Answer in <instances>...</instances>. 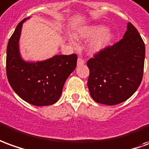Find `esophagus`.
<instances>
[{
	"instance_id": "1",
	"label": "esophagus",
	"mask_w": 149,
	"mask_h": 149,
	"mask_svg": "<svg viewBox=\"0 0 149 149\" xmlns=\"http://www.w3.org/2000/svg\"><path fill=\"white\" fill-rule=\"evenodd\" d=\"M85 63V61L84 59H83L82 58H78V62H77V64H78V66H80V65H83Z\"/></svg>"
}]
</instances>
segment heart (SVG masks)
<instances>
[{"label": "heart", "mask_w": 149, "mask_h": 149, "mask_svg": "<svg viewBox=\"0 0 149 149\" xmlns=\"http://www.w3.org/2000/svg\"><path fill=\"white\" fill-rule=\"evenodd\" d=\"M96 36L97 38L90 46V49L92 52H97L105 48L112 41L114 35L107 30L106 26L102 25L88 26L79 33V37L82 38H94Z\"/></svg>", "instance_id": "heart-1"}]
</instances>
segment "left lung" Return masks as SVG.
<instances>
[{"mask_svg": "<svg viewBox=\"0 0 149 149\" xmlns=\"http://www.w3.org/2000/svg\"><path fill=\"white\" fill-rule=\"evenodd\" d=\"M145 46L136 28L127 24L120 41L95 54L86 65L87 86L95 102L116 105L133 95L143 79Z\"/></svg>", "mask_w": 149, "mask_h": 149, "instance_id": "1", "label": "left lung"}]
</instances>
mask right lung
<instances>
[{
	"label": "right lung",
	"mask_w": 149,
	"mask_h": 149,
	"mask_svg": "<svg viewBox=\"0 0 149 149\" xmlns=\"http://www.w3.org/2000/svg\"><path fill=\"white\" fill-rule=\"evenodd\" d=\"M29 18V17H28ZM25 18L9 38L6 74L10 86L22 100L35 106H48L61 96L64 83L77 66V55H55L42 62L26 63L19 53L18 42Z\"/></svg>",
	"instance_id": "1"
}]
</instances>
